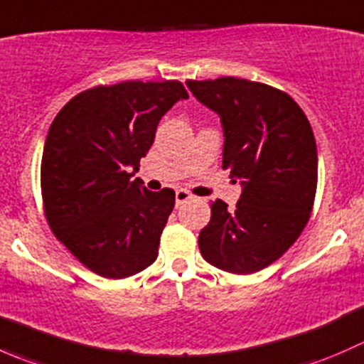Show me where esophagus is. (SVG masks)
Here are the masks:
<instances>
[{
	"label": "esophagus",
	"instance_id": "34e87169",
	"mask_svg": "<svg viewBox=\"0 0 364 364\" xmlns=\"http://www.w3.org/2000/svg\"><path fill=\"white\" fill-rule=\"evenodd\" d=\"M192 193L190 192H186V190H183V188H179V190H176V205H181V204H185L186 200H190L192 199Z\"/></svg>",
	"mask_w": 364,
	"mask_h": 364
}]
</instances>
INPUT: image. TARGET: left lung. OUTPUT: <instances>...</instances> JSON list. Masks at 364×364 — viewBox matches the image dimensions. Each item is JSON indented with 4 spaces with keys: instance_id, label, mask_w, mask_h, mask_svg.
Segmentation results:
<instances>
[{
    "instance_id": "1",
    "label": "left lung",
    "mask_w": 364,
    "mask_h": 364,
    "mask_svg": "<svg viewBox=\"0 0 364 364\" xmlns=\"http://www.w3.org/2000/svg\"><path fill=\"white\" fill-rule=\"evenodd\" d=\"M193 97L220 116L223 161L243 192L236 208L211 204L200 253L229 273L248 274L280 259L303 232L317 190V146L310 121L284 91L222 77L186 80Z\"/></svg>"
}]
</instances>
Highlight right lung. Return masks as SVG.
<instances>
[{
	"instance_id": "obj_1",
	"label": "right lung",
	"mask_w": 364,
	"mask_h": 364,
	"mask_svg": "<svg viewBox=\"0 0 364 364\" xmlns=\"http://www.w3.org/2000/svg\"><path fill=\"white\" fill-rule=\"evenodd\" d=\"M188 93L178 80H127L82 91L58 112L42 155V199L54 236L87 269L127 278L159 257L174 190L132 179L161 116Z\"/></svg>"
}]
</instances>
